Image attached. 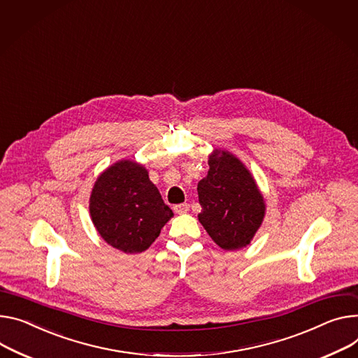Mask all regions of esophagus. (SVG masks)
<instances>
[{
  "label": "esophagus",
  "instance_id": "esophagus-1",
  "mask_svg": "<svg viewBox=\"0 0 358 358\" xmlns=\"http://www.w3.org/2000/svg\"><path fill=\"white\" fill-rule=\"evenodd\" d=\"M173 210H175L176 213H179V215L186 213V212L189 210V205H187V203H179V205H175V206H173Z\"/></svg>",
  "mask_w": 358,
  "mask_h": 358
}]
</instances>
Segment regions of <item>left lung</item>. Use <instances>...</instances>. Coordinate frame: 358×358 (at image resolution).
I'll list each match as a JSON object with an SVG mask.
<instances>
[{
	"mask_svg": "<svg viewBox=\"0 0 358 358\" xmlns=\"http://www.w3.org/2000/svg\"><path fill=\"white\" fill-rule=\"evenodd\" d=\"M208 164V175L198 183L199 222L222 250H241L262 225L264 195L250 169L231 152L215 149Z\"/></svg>",
	"mask_w": 358,
	"mask_h": 358,
	"instance_id": "obj_1",
	"label": "left lung"
}]
</instances>
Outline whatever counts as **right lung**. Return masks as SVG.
Listing matches in <instances>:
<instances>
[{"label": "right lung", "mask_w": 358, "mask_h": 358, "mask_svg": "<svg viewBox=\"0 0 358 358\" xmlns=\"http://www.w3.org/2000/svg\"><path fill=\"white\" fill-rule=\"evenodd\" d=\"M89 210L99 235L124 254L146 251L173 216L143 164L122 159L94 182Z\"/></svg>", "instance_id": "right-lung-1"}]
</instances>
